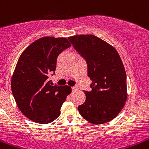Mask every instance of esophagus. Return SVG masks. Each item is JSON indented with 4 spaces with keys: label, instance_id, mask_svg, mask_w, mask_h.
<instances>
[{
    "label": "esophagus",
    "instance_id": "1",
    "mask_svg": "<svg viewBox=\"0 0 149 149\" xmlns=\"http://www.w3.org/2000/svg\"><path fill=\"white\" fill-rule=\"evenodd\" d=\"M71 88H72V90H73V91H75V90L77 89V86H73V87H72Z\"/></svg>",
    "mask_w": 149,
    "mask_h": 149
}]
</instances>
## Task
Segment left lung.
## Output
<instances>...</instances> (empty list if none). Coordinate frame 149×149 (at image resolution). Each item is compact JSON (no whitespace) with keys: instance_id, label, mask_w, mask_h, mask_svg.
I'll return each instance as SVG.
<instances>
[{"instance_id":"1","label":"left lung","mask_w":149,"mask_h":149,"mask_svg":"<svg viewBox=\"0 0 149 149\" xmlns=\"http://www.w3.org/2000/svg\"><path fill=\"white\" fill-rule=\"evenodd\" d=\"M86 61L91 91H85L86 101L78 106L81 116L93 125L115 118L127 99V76L118 52L107 42L93 35L68 37Z\"/></svg>"}]
</instances>
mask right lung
<instances>
[{"instance_id": "obj_1", "label": "right lung", "mask_w": 149, "mask_h": 149, "mask_svg": "<svg viewBox=\"0 0 149 149\" xmlns=\"http://www.w3.org/2000/svg\"><path fill=\"white\" fill-rule=\"evenodd\" d=\"M71 46L64 37H42L19 56L11 79V89L19 110L34 122L48 124L56 120L71 93L70 86H52L48 80L56 70L57 57Z\"/></svg>"}]
</instances>
